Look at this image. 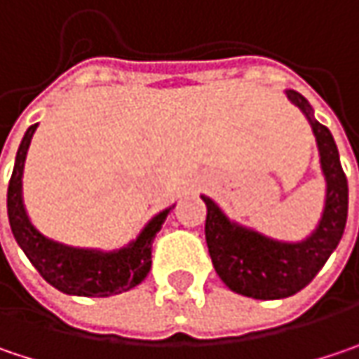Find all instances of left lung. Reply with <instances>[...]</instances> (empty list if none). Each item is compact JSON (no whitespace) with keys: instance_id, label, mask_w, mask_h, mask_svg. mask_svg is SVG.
I'll return each instance as SVG.
<instances>
[{"instance_id":"1","label":"left lung","mask_w":359,"mask_h":359,"mask_svg":"<svg viewBox=\"0 0 359 359\" xmlns=\"http://www.w3.org/2000/svg\"><path fill=\"white\" fill-rule=\"evenodd\" d=\"M286 95L311 121L327 180L323 217L313 236L301 243L270 240L231 223L213 201L203 197L207 205L205 240L215 272L233 292L260 301L286 299L303 290L337 248L348 222V179L333 136L313 117L305 97L297 91H286Z\"/></svg>"}]
</instances>
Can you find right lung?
<instances>
[{
  "label": "right lung",
  "mask_w": 359,
  "mask_h": 359,
  "mask_svg": "<svg viewBox=\"0 0 359 359\" xmlns=\"http://www.w3.org/2000/svg\"><path fill=\"white\" fill-rule=\"evenodd\" d=\"M34 123L24 134V140L18 148V156L13 164L10 187H8V217L10 227L18 245L24 250L28 260L40 272V276L58 288L60 292L76 297H111L117 292L130 290L140 285L152 266V242L160 231L162 223L170 209L158 213L152 222L144 227L136 242L117 252H95V250H79L56 243L44 238L34 227L24 203H22V172L24 160L30 146Z\"/></svg>",
  "instance_id": "1"
}]
</instances>
